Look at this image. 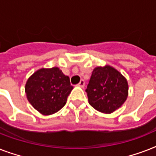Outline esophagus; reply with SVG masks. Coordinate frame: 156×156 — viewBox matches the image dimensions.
Wrapping results in <instances>:
<instances>
[{"mask_svg": "<svg viewBox=\"0 0 156 156\" xmlns=\"http://www.w3.org/2000/svg\"><path fill=\"white\" fill-rule=\"evenodd\" d=\"M78 87H82V88L84 87H85V82H84V80H81L80 83L78 84Z\"/></svg>", "mask_w": 156, "mask_h": 156, "instance_id": "34e87169", "label": "esophagus"}]
</instances>
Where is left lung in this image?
Wrapping results in <instances>:
<instances>
[{"label":"left lung","mask_w":156,"mask_h":156,"mask_svg":"<svg viewBox=\"0 0 156 156\" xmlns=\"http://www.w3.org/2000/svg\"><path fill=\"white\" fill-rule=\"evenodd\" d=\"M88 102L97 111L110 114L121 108L127 100V79L112 66H97L86 89Z\"/></svg>","instance_id":"8db88e82"}]
</instances>
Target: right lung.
I'll return each mask as SVG.
<instances>
[{"mask_svg":"<svg viewBox=\"0 0 156 156\" xmlns=\"http://www.w3.org/2000/svg\"><path fill=\"white\" fill-rule=\"evenodd\" d=\"M73 88L69 78L58 67L41 68L29 77L25 85V93L35 110L48 116L66 105Z\"/></svg>","mask_w":156,"mask_h":156,"instance_id":"add662e5","label":"right lung"}]
</instances>
